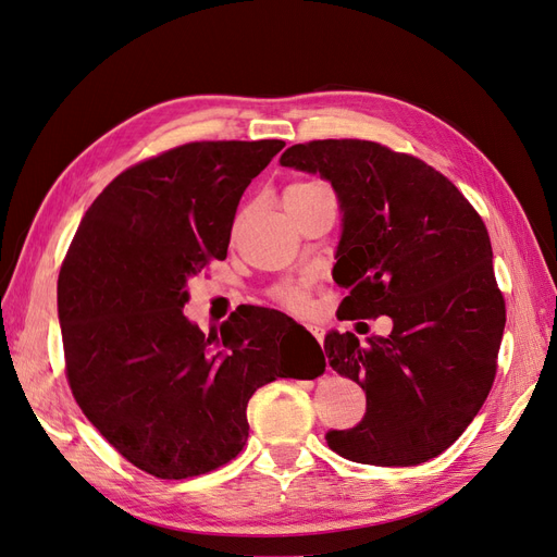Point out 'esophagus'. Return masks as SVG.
Segmentation results:
<instances>
[{
    "label": "esophagus",
    "mask_w": 557,
    "mask_h": 557,
    "mask_svg": "<svg viewBox=\"0 0 557 557\" xmlns=\"http://www.w3.org/2000/svg\"><path fill=\"white\" fill-rule=\"evenodd\" d=\"M310 331H312V335H314V337H317V342H319V344H321V346H323V333H321V331H319V327H310Z\"/></svg>",
    "instance_id": "esophagus-1"
}]
</instances>
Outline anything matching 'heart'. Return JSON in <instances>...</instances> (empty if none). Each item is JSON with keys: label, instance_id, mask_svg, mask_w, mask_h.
<instances>
[{"label": "heart", "instance_id": "heart-1", "mask_svg": "<svg viewBox=\"0 0 557 557\" xmlns=\"http://www.w3.org/2000/svg\"><path fill=\"white\" fill-rule=\"evenodd\" d=\"M302 185H314V183H300V185H292V188H302ZM284 300L289 302L292 307H298V310H300V307H305V298L298 292H286Z\"/></svg>", "mask_w": 557, "mask_h": 557}]
</instances>
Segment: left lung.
<instances>
[{"label": "left lung", "instance_id": "8db88e82", "mask_svg": "<svg viewBox=\"0 0 557 557\" xmlns=\"http://www.w3.org/2000/svg\"><path fill=\"white\" fill-rule=\"evenodd\" d=\"M280 164L319 174L337 195L342 319H393V333L367 344L325 335L327 362L367 395L364 418L327 431V447L372 466L438 457L482 408L505 331L482 218L441 172L376 141L296 144Z\"/></svg>", "mask_w": 557, "mask_h": 557}]
</instances>
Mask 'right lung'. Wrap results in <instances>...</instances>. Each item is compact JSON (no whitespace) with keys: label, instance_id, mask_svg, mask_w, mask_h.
I'll use <instances>...</instances> for the list:
<instances>
[{"label":"right lung","instance_id":"1","mask_svg":"<svg viewBox=\"0 0 557 557\" xmlns=\"http://www.w3.org/2000/svg\"><path fill=\"white\" fill-rule=\"evenodd\" d=\"M282 139L193 141L119 174L82 218L57 282L66 374L82 413L160 480L203 475L247 441V401L286 379V314L236 310L203 335L183 314L188 280L224 259L238 201ZM323 358V354H321Z\"/></svg>","mask_w":557,"mask_h":557}]
</instances>
